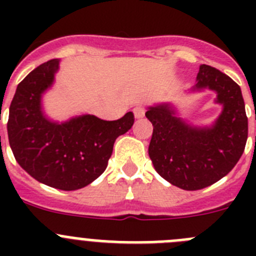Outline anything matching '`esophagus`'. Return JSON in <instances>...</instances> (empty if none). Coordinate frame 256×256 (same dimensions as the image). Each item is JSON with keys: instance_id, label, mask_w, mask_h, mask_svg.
<instances>
[{"instance_id": "esophagus-1", "label": "esophagus", "mask_w": 256, "mask_h": 256, "mask_svg": "<svg viewBox=\"0 0 256 256\" xmlns=\"http://www.w3.org/2000/svg\"><path fill=\"white\" fill-rule=\"evenodd\" d=\"M133 114H134L136 118H142L144 115V108H142V106H136L133 108Z\"/></svg>"}]
</instances>
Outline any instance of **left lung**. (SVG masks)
Masks as SVG:
<instances>
[{
    "mask_svg": "<svg viewBox=\"0 0 256 256\" xmlns=\"http://www.w3.org/2000/svg\"><path fill=\"white\" fill-rule=\"evenodd\" d=\"M196 79L194 90L216 91V102L223 105L212 126H191L165 104L146 112L154 126L148 146L154 168L169 183L187 191L205 188L227 176L248 141V116L240 86L205 64Z\"/></svg>",
    "mask_w": 256,
    "mask_h": 256,
    "instance_id": "left-lung-1",
    "label": "left lung"
}]
</instances>
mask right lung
I'll return each instance as SVG.
<instances>
[{"label": "right lung", "mask_w": 256, "mask_h": 256, "mask_svg": "<svg viewBox=\"0 0 256 256\" xmlns=\"http://www.w3.org/2000/svg\"><path fill=\"white\" fill-rule=\"evenodd\" d=\"M58 69L54 58L40 64L19 83L10 105L8 133L19 165L38 182L74 191L105 172L115 140L134 123L132 112L118 120L82 115L54 123L42 112L40 97Z\"/></svg>", "instance_id": "1"}]
</instances>
